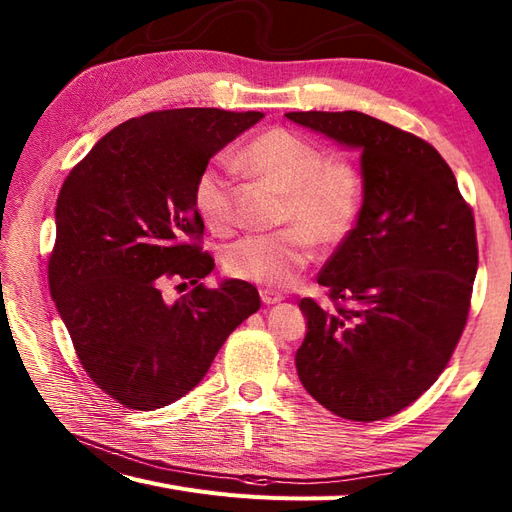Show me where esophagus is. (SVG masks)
I'll return each instance as SVG.
<instances>
[{
  "instance_id": "esophagus-1",
  "label": "esophagus",
  "mask_w": 512,
  "mask_h": 512,
  "mask_svg": "<svg viewBox=\"0 0 512 512\" xmlns=\"http://www.w3.org/2000/svg\"><path fill=\"white\" fill-rule=\"evenodd\" d=\"M259 295H262V301L266 303V306H275V303L284 301V295H279V292H275V290H268V288H262V290H259Z\"/></svg>"
}]
</instances>
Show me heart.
<instances>
[{
    "label": "heart",
    "instance_id": "obj_1",
    "mask_svg": "<svg viewBox=\"0 0 512 512\" xmlns=\"http://www.w3.org/2000/svg\"><path fill=\"white\" fill-rule=\"evenodd\" d=\"M235 165L284 195L270 235H248L226 250V270L250 284L288 288L312 259V244L334 248L352 233L363 209V178L347 160L286 127L266 129L235 156ZM193 206L215 233L235 226V187L220 169L204 167L193 182Z\"/></svg>",
    "mask_w": 512,
    "mask_h": 512
}]
</instances>
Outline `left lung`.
<instances>
[{
  "label": "left lung",
  "instance_id": "obj_1",
  "mask_svg": "<svg viewBox=\"0 0 512 512\" xmlns=\"http://www.w3.org/2000/svg\"><path fill=\"white\" fill-rule=\"evenodd\" d=\"M361 151L363 209L317 281L332 308L301 299L297 372L308 394L354 422L394 416L449 365L477 273L471 204L427 140L361 112H288Z\"/></svg>",
  "mask_w": 512,
  "mask_h": 512
}]
</instances>
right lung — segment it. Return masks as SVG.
I'll return each mask as SVG.
<instances>
[{"label": "right lung", "instance_id": "right-lung-1", "mask_svg": "<svg viewBox=\"0 0 512 512\" xmlns=\"http://www.w3.org/2000/svg\"><path fill=\"white\" fill-rule=\"evenodd\" d=\"M262 112L182 107L114 127L65 178L50 295L85 372L127 409L154 411L200 383L239 323L262 306L248 281L206 288L215 262L193 182ZM192 288L167 302L164 288Z\"/></svg>", "mask_w": 512, "mask_h": 512}]
</instances>
